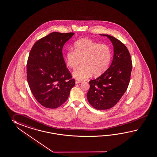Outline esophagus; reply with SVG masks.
<instances>
[{
    "instance_id": "34e87169",
    "label": "esophagus",
    "mask_w": 157,
    "mask_h": 157,
    "mask_svg": "<svg viewBox=\"0 0 157 157\" xmlns=\"http://www.w3.org/2000/svg\"><path fill=\"white\" fill-rule=\"evenodd\" d=\"M82 83V81L76 80V82H75V83H76V84H79V83Z\"/></svg>"
}]
</instances>
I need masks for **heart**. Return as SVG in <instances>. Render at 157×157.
I'll list each match as a JSON object with an SVG mask.
<instances>
[{
  "label": "heart",
  "instance_id": "1",
  "mask_svg": "<svg viewBox=\"0 0 157 157\" xmlns=\"http://www.w3.org/2000/svg\"><path fill=\"white\" fill-rule=\"evenodd\" d=\"M74 50L65 54V60L70 68L75 69L81 61L83 64L73 72L77 80L88 79L93 74L98 77L106 71L111 63L112 51L107 44H100L87 38H82L74 44Z\"/></svg>",
  "mask_w": 157,
  "mask_h": 157
}]
</instances>
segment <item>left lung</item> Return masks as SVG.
I'll use <instances>...</instances> for the list:
<instances>
[{"instance_id":"1","label":"left lung","mask_w":157,"mask_h":157,"mask_svg":"<svg viewBox=\"0 0 157 157\" xmlns=\"http://www.w3.org/2000/svg\"><path fill=\"white\" fill-rule=\"evenodd\" d=\"M109 39L113 46V60L106 71L90 80L87 98L96 109H109L117 103L129 83L132 70L130 53L125 45L114 37L101 35Z\"/></svg>"}]
</instances>
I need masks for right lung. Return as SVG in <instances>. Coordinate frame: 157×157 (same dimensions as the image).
Masks as SVG:
<instances>
[{
	"label": "right lung",
	"mask_w": 157,
	"mask_h": 157,
	"mask_svg": "<svg viewBox=\"0 0 157 157\" xmlns=\"http://www.w3.org/2000/svg\"><path fill=\"white\" fill-rule=\"evenodd\" d=\"M74 35L52 32L35 42L31 50L27 62L28 83L35 99L44 107H60L75 86L62 52Z\"/></svg>",
	"instance_id": "1"
}]
</instances>
